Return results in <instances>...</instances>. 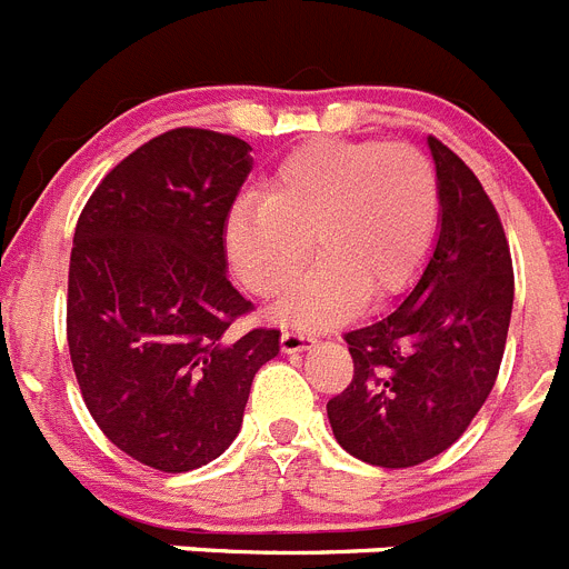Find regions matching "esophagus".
Listing matches in <instances>:
<instances>
[{
  "label": "esophagus",
  "mask_w": 569,
  "mask_h": 569,
  "mask_svg": "<svg viewBox=\"0 0 569 569\" xmlns=\"http://www.w3.org/2000/svg\"><path fill=\"white\" fill-rule=\"evenodd\" d=\"M310 345H313V336H310L308 330L288 328L281 333V350H284V353H299V350H305V347Z\"/></svg>",
  "instance_id": "obj_1"
}]
</instances>
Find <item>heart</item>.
I'll use <instances>...</instances> for the list:
<instances>
[{
  "label": "heart",
  "instance_id": "heart-1",
  "mask_svg": "<svg viewBox=\"0 0 569 569\" xmlns=\"http://www.w3.org/2000/svg\"><path fill=\"white\" fill-rule=\"evenodd\" d=\"M439 228V176L413 144L319 139L273 170L264 193L236 199L224 244L241 281L273 299L319 264L279 319L321 325L361 299L396 296L419 276ZM315 241H309V236Z\"/></svg>",
  "mask_w": 569,
  "mask_h": 569
}]
</instances>
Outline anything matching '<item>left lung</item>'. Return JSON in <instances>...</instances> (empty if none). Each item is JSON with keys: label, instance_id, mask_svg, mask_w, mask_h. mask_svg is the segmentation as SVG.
<instances>
[{"label": "left lung", "instance_id": "1", "mask_svg": "<svg viewBox=\"0 0 569 569\" xmlns=\"http://www.w3.org/2000/svg\"><path fill=\"white\" fill-rule=\"evenodd\" d=\"M441 230L413 290L345 333L353 379L328 401L333 436L376 467H416L461 439L499 376L512 313V259L496 204L430 136Z\"/></svg>", "mask_w": 569, "mask_h": 569}]
</instances>
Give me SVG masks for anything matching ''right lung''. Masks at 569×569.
<instances>
[{
	"instance_id": "add662e5",
	"label": "right lung",
	"mask_w": 569,
	"mask_h": 569,
	"mask_svg": "<svg viewBox=\"0 0 569 569\" xmlns=\"http://www.w3.org/2000/svg\"><path fill=\"white\" fill-rule=\"evenodd\" d=\"M250 144L173 128L116 164L79 213L68 347L84 407L130 459L188 472L236 439L279 330L233 336L253 313L224 273V222Z\"/></svg>"
}]
</instances>
